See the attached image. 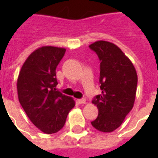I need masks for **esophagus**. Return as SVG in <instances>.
I'll return each mask as SVG.
<instances>
[{
  "label": "esophagus",
  "instance_id": "1",
  "mask_svg": "<svg viewBox=\"0 0 158 158\" xmlns=\"http://www.w3.org/2000/svg\"><path fill=\"white\" fill-rule=\"evenodd\" d=\"M78 102H79V104H85V103H86V100L85 99H79L78 100Z\"/></svg>",
  "mask_w": 158,
  "mask_h": 158
}]
</instances>
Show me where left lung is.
I'll list each match as a JSON object with an SVG mask.
<instances>
[{
    "label": "left lung",
    "instance_id": "8db88e82",
    "mask_svg": "<svg viewBox=\"0 0 158 158\" xmlns=\"http://www.w3.org/2000/svg\"><path fill=\"white\" fill-rule=\"evenodd\" d=\"M89 47L101 61L102 89V94L92 101L99 113L91 124L101 132H113L134 106L138 81L136 70L129 57L113 43L98 40Z\"/></svg>",
    "mask_w": 158,
    "mask_h": 158
}]
</instances>
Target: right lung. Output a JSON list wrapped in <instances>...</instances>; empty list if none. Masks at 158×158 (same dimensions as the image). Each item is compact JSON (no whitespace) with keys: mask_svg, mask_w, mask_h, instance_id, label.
<instances>
[{"mask_svg":"<svg viewBox=\"0 0 158 158\" xmlns=\"http://www.w3.org/2000/svg\"><path fill=\"white\" fill-rule=\"evenodd\" d=\"M66 49L42 46L23 64L17 82L19 102L30 121L45 134L58 132L75 102L56 89V69Z\"/></svg>","mask_w":158,"mask_h":158,"instance_id":"obj_1","label":"right lung"}]
</instances>
